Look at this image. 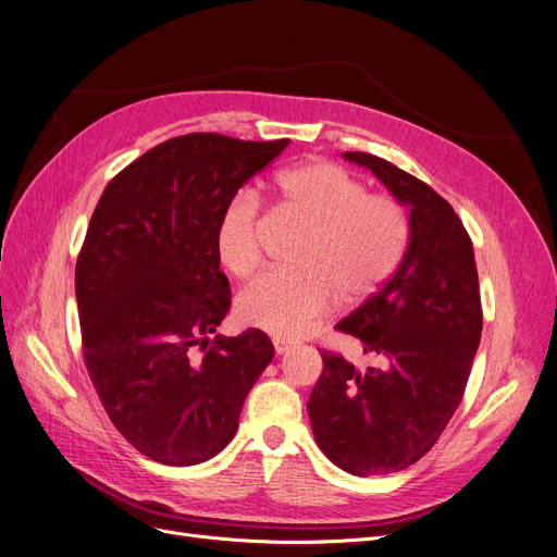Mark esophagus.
Wrapping results in <instances>:
<instances>
[{"label": "esophagus", "instance_id": "1", "mask_svg": "<svg viewBox=\"0 0 557 557\" xmlns=\"http://www.w3.org/2000/svg\"><path fill=\"white\" fill-rule=\"evenodd\" d=\"M289 349H293V342L274 337V351H276V356H283V354H287Z\"/></svg>", "mask_w": 557, "mask_h": 557}]
</instances>
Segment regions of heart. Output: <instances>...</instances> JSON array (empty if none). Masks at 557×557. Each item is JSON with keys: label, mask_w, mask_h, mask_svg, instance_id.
I'll list each match as a JSON object with an SVG mask.
<instances>
[{"label": "heart", "mask_w": 557, "mask_h": 557, "mask_svg": "<svg viewBox=\"0 0 557 557\" xmlns=\"http://www.w3.org/2000/svg\"><path fill=\"white\" fill-rule=\"evenodd\" d=\"M281 206L306 235L289 256L297 272H270L237 297V317L268 335L297 339L331 312L335 299L358 306L396 274L410 245V218L399 199L367 193L364 183L326 161L289 168L276 178ZM218 258L233 278L260 264L258 215L235 199L220 218Z\"/></svg>", "instance_id": "obj_1"}]
</instances>
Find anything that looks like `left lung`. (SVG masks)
Wrapping results in <instances>:
<instances>
[{"instance_id":"1","label":"left lung","mask_w":557,"mask_h":557,"mask_svg":"<svg viewBox=\"0 0 557 557\" xmlns=\"http://www.w3.org/2000/svg\"><path fill=\"white\" fill-rule=\"evenodd\" d=\"M342 156L410 210V245L396 274L335 326L381 364L360 372L324 351L308 417L333 465L383 475L429 454L462 401L483 331L479 272L460 218L431 185L372 153Z\"/></svg>"}]
</instances>
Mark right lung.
Here are the masks:
<instances>
[{
    "mask_svg": "<svg viewBox=\"0 0 557 557\" xmlns=\"http://www.w3.org/2000/svg\"><path fill=\"white\" fill-rule=\"evenodd\" d=\"M287 145L178 136L124 168L95 208L74 272L84 358L115 429L156 462L218 456L274 358L258 329L210 337L231 308L215 235L240 185Z\"/></svg>",
    "mask_w": 557,
    "mask_h": 557,
    "instance_id": "1",
    "label": "right lung"
}]
</instances>
